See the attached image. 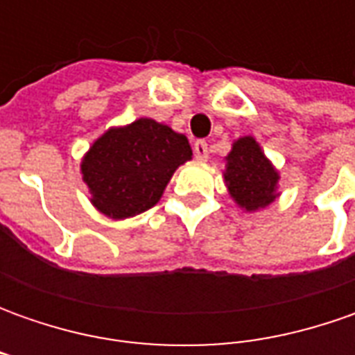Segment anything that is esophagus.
Masks as SVG:
<instances>
[{
	"label": "esophagus",
	"instance_id": "obj_1",
	"mask_svg": "<svg viewBox=\"0 0 355 355\" xmlns=\"http://www.w3.org/2000/svg\"><path fill=\"white\" fill-rule=\"evenodd\" d=\"M193 154H196L198 159H207V154H209L207 142L205 140H198V142L193 144Z\"/></svg>",
	"mask_w": 355,
	"mask_h": 355
}]
</instances>
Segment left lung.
Wrapping results in <instances>:
<instances>
[{
	"instance_id": "1",
	"label": "left lung",
	"mask_w": 355,
	"mask_h": 355,
	"mask_svg": "<svg viewBox=\"0 0 355 355\" xmlns=\"http://www.w3.org/2000/svg\"><path fill=\"white\" fill-rule=\"evenodd\" d=\"M225 182L239 205L254 211L277 198L279 173L261 152L259 144L247 136L233 144L227 156Z\"/></svg>"
}]
</instances>
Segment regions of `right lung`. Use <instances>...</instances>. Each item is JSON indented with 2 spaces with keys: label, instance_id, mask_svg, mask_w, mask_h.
<instances>
[{
  "label": "right lung",
  "instance_id": "add662e5",
  "mask_svg": "<svg viewBox=\"0 0 355 355\" xmlns=\"http://www.w3.org/2000/svg\"><path fill=\"white\" fill-rule=\"evenodd\" d=\"M187 159L191 148L184 134L140 118L98 138L80 170L96 209L112 219H126L154 207L175 168Z\"/></svg>",
  "mask_w": 355,
  "mask_h": 355
}]
</instances>
